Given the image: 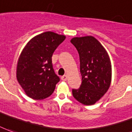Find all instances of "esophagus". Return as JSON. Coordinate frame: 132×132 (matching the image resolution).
Segmentation results:
<instances>
[{"mask_svg":"<svg viewBox=\"0 0 132 132\" xmlns=\"http://www.w3.org/2000/svg\"><path fill=\"white\" fill-rule=\"evenodd\" d=\"M67 79H68V76L67 75H63L62 77H61V79H62L63 81H66Z\"/></svg>","mask_w":132,"mask_h":132,"instance_id":"1","label":"esophagus"}]
</instances>
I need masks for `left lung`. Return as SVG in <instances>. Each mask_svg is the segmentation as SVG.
Listing matches in <instances>:
<instances>
[{
  "instance_id": "obj_1",
  "label": "left lung",
  "mask_w": 132,
  "mask_h": 132,
  "mask_svg": "<svg viewBox=\"0 0 132 132\" xmlns=\"http://www.w3.org/2000/svg\"><path fill=\"white\" fill-rule=\"evenodd\" d=\"M71 43L77 48L80 61L81 84L72 94L85 105H92L106 93L111 82V63L103 46L92 36L73 37Z\"/></svg>"
}]
</instances>
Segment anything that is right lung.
Wrapping results in <instances>:
<instances>
[{
  "instance_id": "add662e5",
  "label": "right lung",
  "mask_w": 132,
  "mask_h": 132,
  "mask_svg": "<svg viewBox=\"0 0 132 132\" xmlns=\"http://www.w3.org/2000/svg\"><path fill=\"white\" fill-rule=\"evenodd\" d=\"M66 36L45 32L34 37L21 51L16 67V79L26 95L35 100L51 96L60 78L55 74L52 55Z\"/></svg>"
}]
</instances>
